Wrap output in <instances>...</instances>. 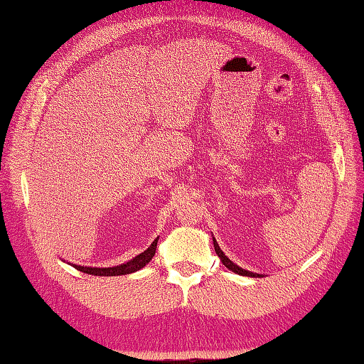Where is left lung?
Here are the masks:
<instances>
[{
	"label": "left lung",
	"mask_w": 364,
	"mask_h": 364,
	"mask_svg": "<svg viewBox=\"0 0 364 364\" xmlns=\"http://www.w3.org/2000/svg\"><path fill=\"white\" fill-rule=\"evenodd\" d=\"M214 239V247H215V253L218 255V258H220V262L228 267L230 271H232V272H236V274H241V276H249V277H259V274H255V272H250V271H245V269H242V267H239L237 264H235L231 262V259L225 255V253L220 250V247H218V244H217V241H215V237H212Z\"/></svg>",
	"instance_id": "8db88e82"
}]
</instances>
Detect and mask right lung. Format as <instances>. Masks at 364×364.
<instances>
[{
	"label": "right lung",
	"instance_id": "right-lung-1",
	"mask_svg": "<svg viewBox=\"0 0 364 364\" xmlns=\"http://www.w3.org/2000/svg\"><path fill=\"white\" fill-rule=\"evenodd\" d=\"M156 242H159V237L150 244L147 250H144L138 257H134L133 259H129V262L119 266H112V267H92V266L88 267V266H80V264H73V266L77 271L92 274V276H125V274H132L142 269V267L154 258L155 250H156Z\"/></svg>",
	"mask_w": 364,
	"mask_h": 364
}]
</instances>
